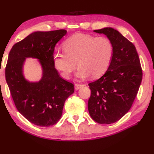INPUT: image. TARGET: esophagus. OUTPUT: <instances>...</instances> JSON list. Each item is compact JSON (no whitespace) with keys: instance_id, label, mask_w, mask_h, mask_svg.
Returning a JSON list of instances; mask_svg holds the SVG:
<instances>
[{"instance_id":"34e87169","label":"esophagus","mask_w":154,"mask_h":154,"mask_svg":"<svg viewBox=\"0 0 154 154\" xmlns=\"http://www.w3.org/2000/svg\"><path fill=\"white\" fill-rule=\"evenodd\" d=\"M82 86H83V85L82 84H75V90H78L79 89V88H81Z\"/></svg>"}]
</instances>
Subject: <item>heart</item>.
<instances>
[{
	"instance_id": "1",
	"label": "heart",
	"mask_w": 154,
	"mask_h": 154,
	"mask_svg": "<svg viewBox=\"0 0 154 154\" xmlns=\"http://www.w3.org/2000/svg\"><path fill=\"white\" fill-rule=\"evenodd\" d=\"M64 52H55L53 63L63 79L79 67L77 76L86 78L91 75L98 78L105 74L113 56V45L105 37H95L78 33L70 37L63 44Z\"/></svg>"
}]
</instances>
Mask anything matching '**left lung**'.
I'll list each match as a JSON object with an SVG mask.
<instances>
[{"label": "left lung", "instance_id": "left-lung-1", "mask_svg": "<svg viewBox=\"0 0 154 154\" xmlns=\"http://www.w3.org/2000/svg\"><path fill=\"white\" fill-rule=\"evenodd\" d=\"M105 34L113 45V56L107 70L88 84L89 114L96 122L111 124L129 111L142 79L140 58L133 43L112 28L94 30Z\"/></svg>", "mask_w": 154, "mask_h": 154}]
</instances>
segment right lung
Segmentation results:
<instances>
[{
    "label": "right lung",
    "instance_id": "right-lung-1",
    "mask_svg": "<svg viewBox=\"0 0 154 154\" xmlns=\"http://www.w3.org/2000/svg\"><path fill=\"white\" fill-rule=\"evenodd\" d=\"M67 31H37L13 45L5 68V79L17 109L38 126L56 124L62 116L65 101L75 91L74 85L62 79L54 68L55 46ZM26 57L37 58L43 68L39 82H30L23 75Z\"/></svg>",
    "mask_w": 154,
    "mask_h": 154
}]
</instances>
